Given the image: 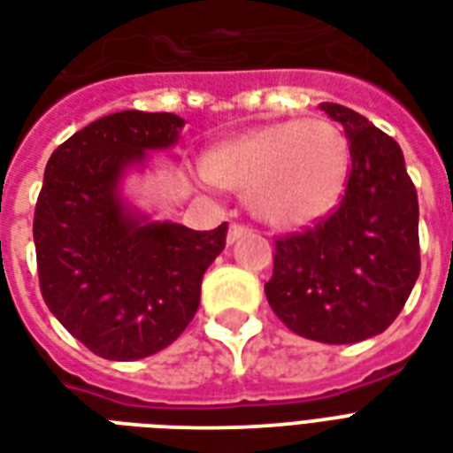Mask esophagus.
Masks as SVG:
<instances>
[{"label": "esophagus", "instance_id": "34e87169", "mask_svg": "<svg viewBox=\"0 0 453 453\" xmlns=\"http://www.w3.org/2000/svg\"><path fill=\"white\" fill-rule=\"evenodd\" d=\"M245 234H250V229H248V226H243V224H231L229 234H226V243L234 245L238 238H243Z\"/></svg>", "mask_w": 453, "mask_h": 453}]
</instances>
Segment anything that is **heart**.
Returning <instances> with one entry per match:
<instances>
[{"label":"heart","mask_w":453,"mask_h":453,"mask_svg":"<svg viewBox=\"0 0 453 453\" xmlns=\"http://www.w3.org/2000/svg\"><path fill=\"white\" fill-rule=\"evenodd\" d=\"M203 174L243 194L252 215L269 226L304 229L338 208L349 143L328 120L272 122L212 146Z\"/></svg>","instance_id":"b5f03b06"}]
</instances>
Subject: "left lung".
Here are the masks:
<instances>
[{
    "mask_svg": "<svg viewBox=\"0 0 453 453\" xmlns=\"http://www.w3.org/2000/svg\"><path fill=\"white\" fill-rule=\"evenodd\" d=\"M321 111L349 142L345 196L317 226L276 241L265 293L297 335L352 345L383 333L411 296L420 272L418 196L392 136L352 108Z\"/></svg>",
    "mask_w": 453,
    "mask_h": 453,
    "instance_id": "obj_1",
    "label": "left lung"
}]
</instances>
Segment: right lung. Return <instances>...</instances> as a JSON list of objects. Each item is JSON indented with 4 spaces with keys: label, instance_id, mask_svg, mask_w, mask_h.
<instances>
[{
    "label": "right lung",
    "instance_id": "add662e5",
    "mask_svg": "<svg viewBox=\"0 0 453 453\" xmlns=\"http://www.w3.org/2000/svg\"><path fill=\"white\" fill-rule=\"evenodd\" d=\"M181 127L174 113L104 115L63 142L44 170L33 222L42 297L104 359L136 361L172 345L226 243V222L194 231L122 196V179L143 170L150 150L172 149Z\"/></svg>",
    "mask_w": 453,
    "mask_h": 453
}]
</instances>
